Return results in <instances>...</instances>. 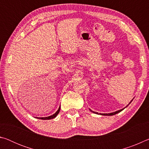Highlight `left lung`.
I'll return each mask as SVG.
<instances>
[{
	"label": "left lung",
	"mask_w": 149,
	"mask_h": 149,
	"mask_svg": "<svg viewBox=\"0 0 149 149\" xmlns=\"http://www.w3.org/2000/svg\"><path fill=\"white\" fill-rule=\"evenodd\" d=\"M132 101H131L130 102V103L131 102H132ZM123 109H122V110H118V111H116V112H112V113H109V114H100H100H98V113L97 112H93V111H92V112H94V113H95V114H101V115H104V116H112V115H114V114H118V113H119V112H121V111H122V110H123Z\"/></svg>",
	"instance_id": "left-lung-1"
}]
</instances>
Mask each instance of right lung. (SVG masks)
Listing matches in <instances>:
<instances>
[{"instance_id": "add662e5", "label": "right lung", "mask_w": 149, "mask_h": 149, "mask_svg": "<svg viewBox=\"0 0 149 149\" xmlns=\"http://www.w3.org/2000/svg\"><path fill=\"white\" fill-rule=\"evenodd\" d=\"M60 107H59L58 110L56 111V112L54 113L53 115L50 116H48V117H45V118H39V119H41V120H50V119H52V118H54L58 115V114L59 112H60Z\"/></svg>"}]
</instances>
